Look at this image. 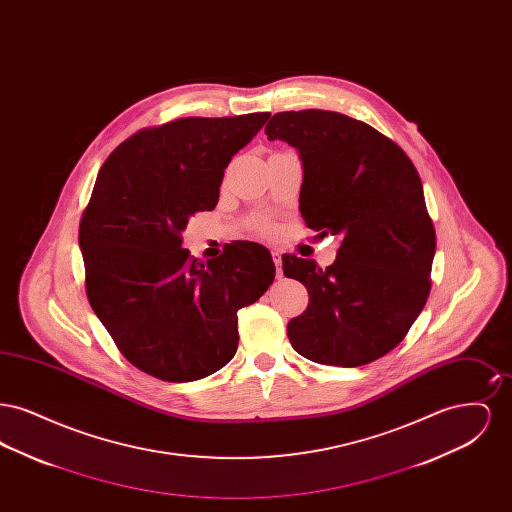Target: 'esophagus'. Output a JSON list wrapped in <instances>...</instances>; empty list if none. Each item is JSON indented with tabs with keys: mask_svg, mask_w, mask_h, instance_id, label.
<instances>
[{
	"mask_svg": "<svg viewBox=\"0 0 512 512\" xmlns=\"http://www.w3.org/2000/svg\"><path fill=\"white\" fill-rule=\"evenodd\" d=\"M270 255H272V261H274L276 270H278V276H280V272H282V253L280 251H272Z\"/></svg>",
	"mask_w": 512,
	"mask_h": 512,
	"instance_id": "obj_1",
	"label": "esophagus"
}]
</instances>
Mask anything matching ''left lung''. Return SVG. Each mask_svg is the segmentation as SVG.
<instances>
[{
	"instance_id": "obj_1",
	"label": "left lung",
	"mask_w": 512,
	"mask_h": 512,
	"mask_svg": "<svg viewBox=\"0 0 512 512\" xmlns=\"http://www.w3.org/2000/svg\"><path fill=\"white\" fill-rule=\"evenodd\" d=\"M268 140L299 151V211L317 232L340 236L338 257H282V270L309 292L288 322L293 349L318 365L372 363L403 340L426 305L436 230L420 176L407 153L368 126L334 111H284Z\"/></svg>"
}]
</instances>
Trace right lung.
<instances>
[{
    "mask_svg": "<svg viewBox=\"0 0 512 512\" xmlns=\"http://www.w3.org/2000/svg\"><path fill=\"white\" fill-rule=\"evenodd\" d=\"M270 113L188 117L124 140L80 220L86 293L122 355L165 382H194L238 349V311L274 280L265 245L226 244L201 263L182 247L197 211L219 201L224 169Z\"/></svg>",
    "mask_w": 512,
    "mask_h": 512,
    "instance_id": "add662e5",
    "label": "right lung"
}]
</instances>
